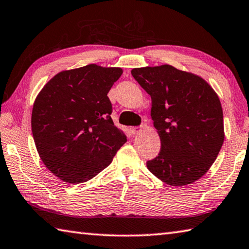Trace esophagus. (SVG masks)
Segmentation results:
<instances>
[{
	"label": "esophagus",
	"instance_id": "34e87169",
	"mask_svg": "<svg viewBox=\"0 0 249 249\" xmlns=\"http://www.w3.org/2000/svg\"><path fill=\"white\" fill-rule=\"evenodd\" d=\"M140 130H142V127H137V126H135V127L129 128V133L132 135H136V134L140 133Z\"/></svg>",
	"mask_w": 249,
	"mask_h": 249
}]
</instances>
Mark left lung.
I'll use <instances>...</instances> for the list:
<instances>
[{
  "label": "left lung",
  "instance_id": "8db88e82",
  "mask_svg": "<svg viewBox=\"0 0 249 249\" xmlns=\"http://www.w3.org/2000/svg\"><path fill=\"white\" fill-rule=\"evenodd\" d=\"M132 75L150 94L151 117L161 138V150L147 161L148 170L171 186L199 179L224 140L218 96L202 78L171 65L134 69Z\"/></svg>",
  "mask_w": 249,
  "mask_h": 249
}]
</instances>
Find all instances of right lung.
<instances>
[{
  "instance_id": "add662e5",
  "label": "right lung",
  "mask_w": 249,
  "mask_h": 249,
  "mask_svg": "<svg viewBox=\"0 0 249 249\" xmlns=\"http://www.w3.org/2000/svg\"><path fill=\"white\" fill-rule=\"evenodd\" d=\"M122 73L96 64L61 71L36 99L31 115L36 147L44 165L64 182L91 179L127 140L113 123L107 97Z\"/></svg>"
}]
</instances>
